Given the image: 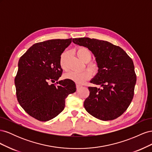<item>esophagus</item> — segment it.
Listing matches in <instances>:
<instances>
[{
	"label": "esophagus",
	"mask_w": 152,
	"mask_h": 152,
	"mask_svg": "<svg viewBox=\"0 0 152 152\" xmlns=\"http://www.w3.org/2000/svg\"><path fill=\"white\" fill-rule=\"evenodd\" d=\"M80 87H82V85H80L79 84H76V87L77 89H79Z\"/></svg>",
	"instance_id": "34e87169"
}]
</instances>
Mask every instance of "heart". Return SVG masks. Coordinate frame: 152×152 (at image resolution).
<instances>
[{
    "label": "heart",
    "instance_id": "1",
    "mask_svg": "<svg viewBox=\"0 0 152 152\" xmlns=\"http://www.w3.org/2000/svg\"><path fill=\"white\" fill-rule=\"evenodd\" d=\"M76 53L77 56H79L82 61L87 63L86 66L87 69H89L92 73H97L99 70V66L98 64L93 62V61H89L92 58V53L91 50L86 47L80 46L79 47L77 50ZM66 53L63 52L60 57V59H59V64L60 66L63 70H66L67 69L66 66ZM88 70H85L82 72H75V71H71L66 73L65 77L66 79H68L69 80H71L72 81H74L77 83L82 84L91 79L92 77V73Z\"/></svg>",
    "mask_w": 152,
    "mask_h": 152
}]
</instances>
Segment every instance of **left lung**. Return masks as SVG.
Instances as JSON below:
<instances>
[{
	"mask_svg": "<svg viewBox=\"0 0 152 152\" xmlns=\"http://www.w3.org/2000/svg\"><path fill=\"white\" fill-rule=\"evenodd\" d=\"M73 42L88 48L99 66L91 83L103 89L88 87L89 96L84 106L91 115L102 121L120 117L130 105L134 94L136 75L132 59L119 46L107 41L83 37Z\"/></svg>",
	"mask_w": 152,
	"mask_h": 152,
	"instance_id": "obj_1",
	"label": "left lung"
}]
</instances>
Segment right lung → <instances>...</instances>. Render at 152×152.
Instances as JSON below:
<instances>
[{"label": "right lung", "instance_id": "add662e5", "mask_svg": "<svg viewBox=\"0 0 152 152\" xmlns=\"http://www.w3.org/2000/svg\"><path fill=\"white\" fill-rule=\"evenodd\" d=\"M72 39H53L38 42L21 56L15 79L18 103L32 117L42 122L50 120L65 108V99L75 93V82H56L63 70L61 55Z\"/></svg>", "mask_w": 152, "mask_h": 152}]
</instances>
